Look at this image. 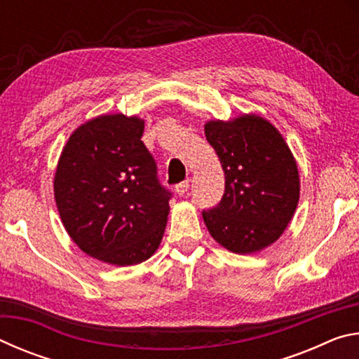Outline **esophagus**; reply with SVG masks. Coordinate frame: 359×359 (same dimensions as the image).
Instances as JSON below:
<instances>
[{"label":"esophagus","instance_id":"1","mask_svg":"<svg viewBox=\"0 0 359 359\" xmlns=\"http://www.w3.org/2000/svg\"><path fill=\"white\" fill-rule=\"evenodd\" d=\"M188 190H190V182L188 180H184V182H180V184L175 185V193H177L179 196H184Z\"/></svg>","mask_w":359,"mask_h":359}]
</instances>
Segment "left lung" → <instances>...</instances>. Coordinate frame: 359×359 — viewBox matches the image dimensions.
Masks as SVG:
<instances>
[{"mask_svg":"<svg viewBox=\"0 0 359 359\" xmlns=\"http://www.w3.org/2000/svg\"><path fill=\"white\" fill-rule=\"evenodd\" d=\"M204 133L224 171L222 201L203 210L210 236L241 255L274 244L299 201V172L285 139L255 114L210 120Z\"/></svg>","mask_w":359,"mask_h":359,"instance_id":"8db88e82","label":"left lung"}]
</instances>
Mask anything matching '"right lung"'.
Instances as JSON below:
<instances>
[{
	"label": "right lung",
	"instance_id": "obj_1",
	"mask_svg": "<svg viewBox=\"0 0 359 359\" xmlns=\"http://www.w3.org/2000/svg\"><path fill=\"white\" fill-rule=\"evenodd\" d=\"M144 120L100 115L69 136L53 191L63 226L90 257L115 266L149 259L165 234L169 199L141 141Z\"/></svg>",
	"mask_w": 359,
	"mask_h": 359
}]
</instances>
